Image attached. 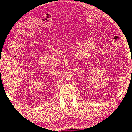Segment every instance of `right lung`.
Masks as SVG:
<instances>
[{
	"label": "right lung",
	"mask_w": 132,
	"mask_h": 132,
	"mask_svg": "<svg viewBox=\"0 0 132 132\" xmlns=\"http://www.w3.org/2000/svg\"><path fill=\"white\" fill-rule=\"evenodd\" d=\"M0 71H1V70H0Z\"/></svg>",
	"instance_id": "add662e5"
}]
</instances>
